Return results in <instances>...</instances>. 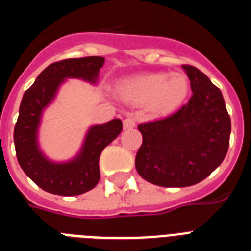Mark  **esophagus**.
<instances>
[{
    "instance_id": "obj_1",
    "label": "esophagus",
    "mask_w": 251,
    "mask_h": 251,
    "mask_svg": "<svg viewBox=\"0 0 251 251\" xmlns=\"http://www.w3.org/2000/svg\"><path fill=\"white\" fill-rule=\"evenodd\" d=\"M124 127L125 129H133V127H135V120L133 117H126L124 120Z\"/></svg>"
}]
</instances>
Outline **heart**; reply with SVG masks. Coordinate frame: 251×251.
<instances>
[{"mask_svg": "<svg viewBox=\"0 0 251 251\" xmlns=\"http://www.w3.org/2000/svg\"><path fill=\"white\" fill-rule=\"evenodd\" d=\"M118 90L126 100L151 101L159 112H171L187 96L189 80L182 73H150L122 82Z\"/></svg>", "mask_w": 251, "mask_h": 251, "instance_id": "1", "label": "heart"}]
</instances>
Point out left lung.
I'll use <instances>...</instances> for the list:
<instances>
[{"instance_id":"obj_1","label":"left lung","mask_w":251,"mask_h":251,"mask_svg":"<svg viewBox=\"0 0 251 251\" xmlns=\"http://www.w3.org/2000/svg\"><path fill=\"white\" fill-rule=\"evenodd\" d=\"M193 95L169 117L139 124L135 156L141 177L163 187L201 182L222 164L229 147L230 117L222 91L199 69L183 65Z\"/></svg>"}]
</instances>
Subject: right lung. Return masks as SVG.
I'll list each match as a JSON object with an SVG mask.
<instances>
[{"label": "right lung", "instance_id": "right-lung-1", "mask_svg": "<svg viewBox=\"0 0 251 251\" xmlns=\"http://www.w3.org/2000/svg\"><path fill=\"white\" fill-rule=\"evenodd\" d=\"M102 65L104 58L98 56L53 62L39 74L22 98L14 127L18 163L37 186L48 193L72 197L94 189L100 179V153L122 131V122L118 118L92 126L78 157L62 164L47 160L37 147L36 134L41 112L52 101L65 78L95 82Z\"/></svg>", "mask_w": 251, "mask_h": 251}]
</instances>
